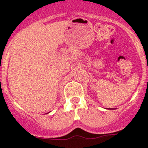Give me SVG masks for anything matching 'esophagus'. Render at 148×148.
Returning a JSON list of instances; mask_svg holds the SVG:
<instances>
[{
	"mask_svg": "<svg viewBox=\"0 0 148 148\" xmlns=\"http://www.w3.org/2000/svg\"><path fill=\"white\" fill-rule=\"evenodd\" d=\"M76 132H77V133H82V132H83V130H81V129H77Z\"/></svg>",
	"mask_w": 148,
	"mask_h": 148,
	"instance_id": "obj_1",
	"label": "esophagus"
}]
</instances>
